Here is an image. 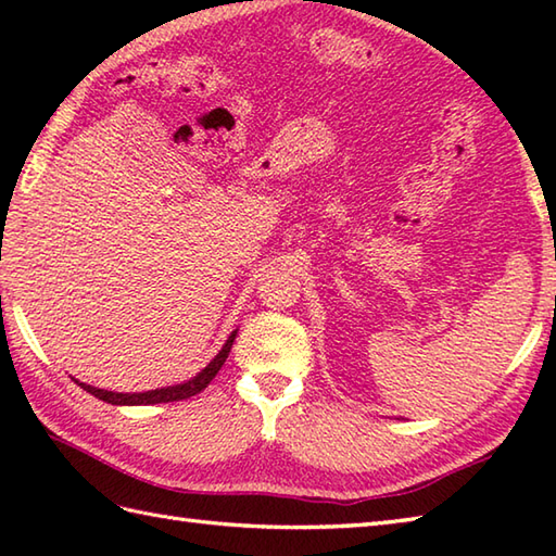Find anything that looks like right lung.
Returning <instances> with one entry per match:
<instances>
[{"label":"right lung","mask_w":556,"mask_h":556,"mask_svg":"<svg viewBox=\"0 0 556 556\" xmlns=\"http://www.w3.org/2000/svg\"><path fill=\"white\" fill-rule=\"evenodd\" d=\"M236 339V332L227 339V344L222 346V351L217 353L215 358H212V363L207 365V368L203 372H198L193 380H188L184 384H174V387H162V389H152V392H143V394H116V392H108V389H98V387H90V384H83L78 382V387L86 389L88 394L98 396L102 401H108V404H114V406H148V404H167V401H181V399H188V396H195L203 392V389L215 380V375L219 372V368L224 365V361H227L229 351H231V344Z\"/></svg>","instance_id":"right-lung-1"}]
</instances>
